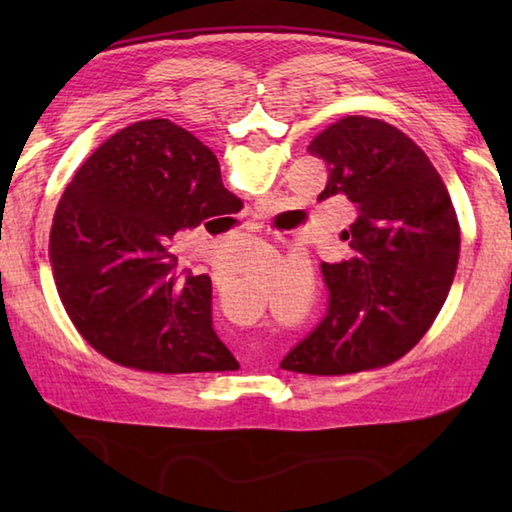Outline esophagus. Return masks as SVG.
<instances>
[{"label": "esophagus", "instance_id": "esophagus-1", "mask_svg": "<svg viewBox=\"0 0 512 512\" xmlns=\"http://www.w3.org/2000/svg\"><path fill=\"white\" fill-rule=\"evenodd\" d=\"M212 277L216 280V284H219V273H212Z\"/></svg>", "mask_w": 512, "mask_h": 512}]
</instances>
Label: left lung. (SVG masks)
I'll return each mask as SVG.
<instances>
[{
    "instance_id": "1",
    "label": "left lung",
    "mask_w": 512,
    "mask_h": 512,
    "mask_svg": "<svg viewBox=\"0 0 512 512\" xmlns=\"http://www.w3.org/2000/svg\"><path fill=\"white\" fill-rule=\"evenodd\" d=\"M307 151L327 164L318 198L343 194L357 219L343 262H323L327 311L280 366L350 375L404 357L436 320L454 280L461 232L438 171L386 121L345 117Z\"/></svg>"
}]
</instances>
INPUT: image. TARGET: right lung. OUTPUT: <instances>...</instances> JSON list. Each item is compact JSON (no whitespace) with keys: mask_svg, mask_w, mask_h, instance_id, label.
Listing matches in <instances>:
<instances>
[{"mask_svg":"<svg viewBox=\"0 0 512 512\" xmlns=\"http://www.w3.org/2000/svg\"><path fill=\"white\" fill-rule=\"evenodd\" d=\"M239 205L216 155L169 119L103 142L67 185L49 237L60 300L83 339L137 370H237L212 325V280H183L171 246Z\"/></svg>","mask_w":512,"mask_h":512,"instance_id":"1","label":"right lung"}]
</instances>
